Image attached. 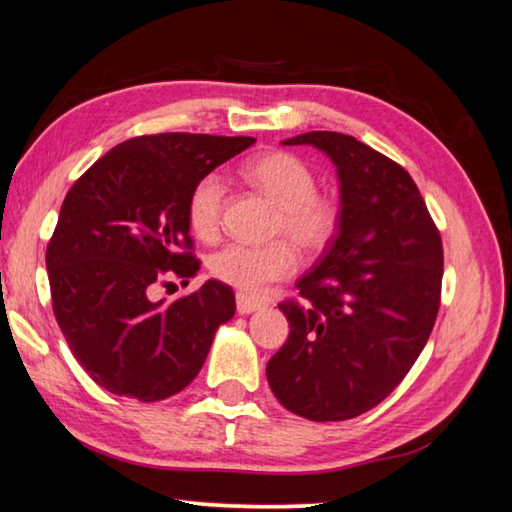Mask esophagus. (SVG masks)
I'll return each instance as SVG.
<instances>
[{
	"mask_svg": "<svg viewBox=\"0 0 512 512\" xmlns=\"http://www.w3.org/2000/svg\"><path fill=\"white\" fill-rule=\"evenodd\" d=\"M237 310H239V314H253L257 310H262V303H259V300H255V298H250V296L237 294Z\"/></svg>",
	"mask_w": 512,
	"mask_h": 512,
	"instance_id": "esophagus-1",
	"label": "esophagus"
}]
</instances>
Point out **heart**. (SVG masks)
<instances>
[{
    "label": "heart",
    "instance_id": "1",
    "mask_svg": "<svg viewBox=\"0 0 512 512\" xmlns=\"http://www.w3.org/2000/svg\"><path fill=\"white\" fill-rule=\"evenodd\" d=\"M241 177L278 207L271 225V237L278 241L266 246L227 243L209 257V273L243 294H259L296 271V248L305 257H316L332 246L342 227V205L330 193L316 191L314 168L285 150L248 159ZM225 196L227 186L218 173L202 175L193 184L186 221L198 239L209 241L221 230Z\"/></svg>",
    "mask_w": 512,
    "mask_h": 512
}]
</instances>
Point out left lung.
I'll list each match as a JSON object with an SVG mask.
<instances>
[{
  "label": "left lung",
  "instance_id": "left-lung-1",
  "mask_svg": "<svg viewBox=\"0 0 512 512\" xmlns=\"http://www.w3.org/2000/svg\"><path fill=\"white\" fill-rule=\"evenodd\" d=\"M285 145H314L335 161L342 227L298 298L280 310L289 339L266 364L287 410L344 421L376 408L424 351L442 296V237L408 170L339 132H307Z\"/></svg>",
  "mask_w": 512,
  "mask_h": 512
}]
</instances>
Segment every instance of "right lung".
I'll use <instances>...</instances> for the list:
<instances>
[{
  "instance_id": "obj_1",
  "label": "right lung",
  "mask_w": 512,
  "mask_h": 512,
  "mask_svg": "<svg viewBox=\"0 0 512 512\" xmlns=\"http://www.w3.org/2000/svg\"><path fill=\"white\" fill-rule=\"evenodd\" d=\"M253 136L145 134L102 154L72 184L47 243L52 310L72 355L97 385L136 401L168 399L198 376L234 291L209 280L173 303L150 289L200 269L186 221L202 175Z\"/></svg>"
}]
</instances>
